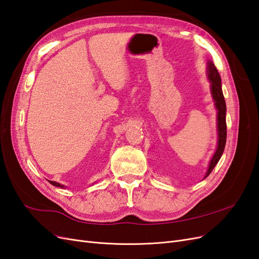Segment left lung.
Here are the masks:
<instances>
[{
	"label": "left lung",
	"mask_w": 259,
	"mask_h": 259,
	"mask_svg": "<svg viewBox=\"0 0 259 259\" xmlns=\"http://www.w3.org/2000/svg\"><path fill=\"white\" fill-rule=\"evenodd\" d=\"M207 73L208 79L210 81V91L211 95L215 100V107L217 109V127H218V146L215 154L209 162V166L207 173L204 178H206L211 170L214 169L215 165L218 163L219 159L222 158L224 149L226 146V138H227V124H226V101L222 90V79L218 73L215 65L211 61H208L207 64Z\"/></svg>",
	"instance_id": "8db88e82"
}]
</instances>
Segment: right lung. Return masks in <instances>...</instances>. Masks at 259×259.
Segmentation results:
<instances>
[{
  "label": "right lung",
  "mask_w": 259,
  "mask_h": 259,
  "mask_svg": "<svg viewBox=\"0 0 259 259\" xmlns=\"http://www.w3.org/2000/svg\"><path fill=\"white\" fill-rule=\"evenodd\" d=\"M49 182L53 185V186H56V187H60V188H64V186L62 185H60V184H58V183H56V182H51V180H49Z\"/></svg>",
  "instance_id": "right-lung-1"
}]
</instances>
